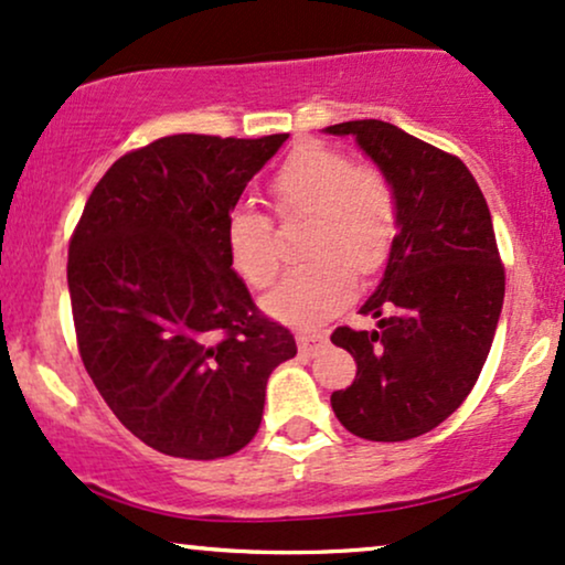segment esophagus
I'll use <instances>...</instances> for the list:
<instances>
[{"mask_svg": "<svg viewBox=\"0 0 565 565\" xmlns=\"http://www.w3.org/2000/svg\"><path fill=\"white\" fill-rule=\"evenodd\" d=\"M326 342H329V339H326L323 334H310V331H302V334H297V344H300V350L302 352H318L321 348H326Z\"/></svg>", "mask_w": 565, "mask_h": 565, "instance_id": "obj_1", "label": "esophagus"}]
</instances>
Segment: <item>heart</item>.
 I'll return each mask as SVG.
<instances>
[{"label":"heart","instance_id":"1","mask_svg":"<svg viewBox=\"0 0 565 565\" xmlns=\"http://www.w3.org/2000/svg\"><path fill=\"white\" fill-rule=\"evenodd\" d=\"M270 200L281 217L308 215L305 260L265 297L278 321L312 326L331 318L355 291V268L369 274L390 255L397 234V196L373 166H352L339 149L305 141L289 152L270 181ZM231 265L244 281L263 289L281 268L274 226L255 207H236L226 221Z\"/></svg>","mask_w":565,"mask_h":565}]
</instances>
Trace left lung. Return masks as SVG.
I'll return each mask as SVG.
<instances>
[{"label": "left lung", "instance_id": "left-lung-1", "mask_svg": "<svg viewBox=\"0 0 565 565\" xmlns=\"http://www.w3.org/2000/svg\"><path fill=\"white\" fill-rule=\"evenodd\" d=\"M323 131L352 136L397 196L384 276L360 308L376 329L331 334L358 363L331 407L355 437H420L458 411L492 348L505 297L492 215L463 162L403 128L350 120Z\"/></svg>", "mask_w": 565, "mask_h": 565}]
</instances>
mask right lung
Here are the masks:
<instances>
[{
  "label": "right lung",
  "instance_id": "1",
  "mask_svg": "<svg viewBox=\"0 0 565 565\" xmlns=\"http://www.w3.org/2000/svg\"><path fill=\"white\" fill-rule=\"evenodd\" d=\"M289 134H175L113 162L67 249L81 360L158 452L215 460L260 429L265 384L297 355L231 268L226 221Z\"/></svg>",
  "mask_w": 565,
  "mask_h": 565
}]
</instances>
